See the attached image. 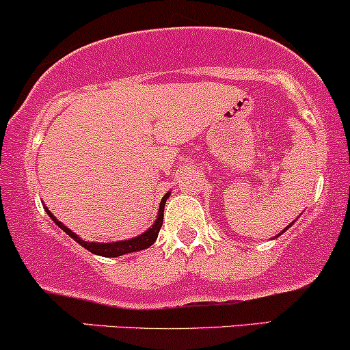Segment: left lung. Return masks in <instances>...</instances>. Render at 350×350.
I'll return each instance as SVG.
<instances>
[{
	"instance_id": "8db88e82",
	"label": "left lung",
	"mask_w": 350,
	"mask_h": 350,
	"mask_svg": "<svg viewBox=\"0 0 350 350\" xmlns=\"http://www.w3.org/2000/svg\"><path fill=\"white\" fill-rule=\"evenodd\" d=\"M291 225H293V223H291ZM291 225H288V226H286V230H288V228H289V226H291ZM281 233H282V231H281ZM278 237H280V234H278Z\"/></svg>"
}]
</instances>
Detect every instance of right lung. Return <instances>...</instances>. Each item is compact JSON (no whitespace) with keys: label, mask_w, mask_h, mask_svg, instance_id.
I'll list each match as a JSON object with an SVG mask.
<instances>
[{"label":"right lung","mask_w":350,"mask_h":350,"mask_svg":"<svg viewBox=\"0 0 350 350\" xmlns=\"http://www.w3.org/2000/svg\"><path fill=\"white\" fill-rule=\"evenodd\" d=\"M168 196H170V191L168 193H165V196L162 198V202H160V208H159V217H157L155 223L148 228L147 231L142 234H139V237L132 238V239H125V241H113V243H96V241H84V239H81L77 237L74 231H70L68 226L62 225L59 219L54 217L53 213L48 210V208L44 206V210L48 211V215L51 217L56 225L61 228L64 233H68L70 238L74 239V241L79 243L81 246H84L85 250L90 251V253L94 254H99V256H105V258H117V256H122V254H127V253H135V251H140V250H145L148 248V246H152L155 243L157 237H159V231L160 228H162V223H163V208H165V202L168 200Z\"/></svg>","instance_id":"obj_1"}]
</instances>
